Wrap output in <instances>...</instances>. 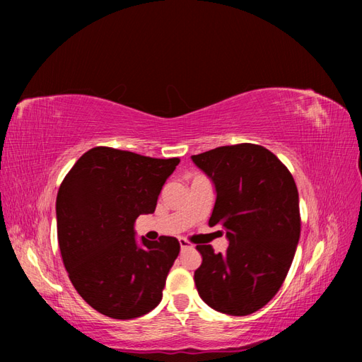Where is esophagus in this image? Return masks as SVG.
<instances>
[{"mask_svg": "<svg viewBox=\"0 0 362 362\" xmlns=\"http://www.w3.org/2000/svg\"><path fill=\"white\" fill-rule=\"evenodd\" d=\"M179 243H180V249H182V250H189V249L194 247V245L191 244L188 240H185V238H180Z\"/></svg>", "mask_w": 362, "mask_h": 362, "instance_id": "1", "label": "esophagus"}]
</instances>
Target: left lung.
I'll return each mask as SVG.
<instances>
[{
  "mask_svg": "<svg viewBox=\"0 0 362 362\" xmlns=\"http://www.w3.org/2000/svg\"><path fill=\"white\" fill-rule=\"evenodd\" d=\"M216 187L209 226L226 228L228 249L196 245L199 296L210 308L247 316L271 300L286 279L300 238L298 191L276 156L241 143L191 157Z\"/></svg>",
  "mask_w": 362,
  "mask_h": 362,
  "instance_id": "1",
  "label": "left lung"
}]
</instances>
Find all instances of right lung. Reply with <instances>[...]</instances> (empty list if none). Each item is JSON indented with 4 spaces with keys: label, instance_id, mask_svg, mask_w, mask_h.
I'll list each match as a JSON object with an SVG mask.
<instances>
[{
    "label": "right lung",
    "instance_id": "1",
    "mask_svg": "<svg viewBox=\"0 0 362 362\" xmlns=\"http://www.w3.org/2000/svg\"><path fill=\"white\" fill-rule=\"evenodd\" d=\"M180 158H152L96 146L60 183L56 213L64 266L79 296L107 317L144 316L161 302L180 252L174 236L135 241L134 222L156 211Z\"/></svg>",
    "mask_w": 362,
    "mask_h": 362
}]
</instances>
